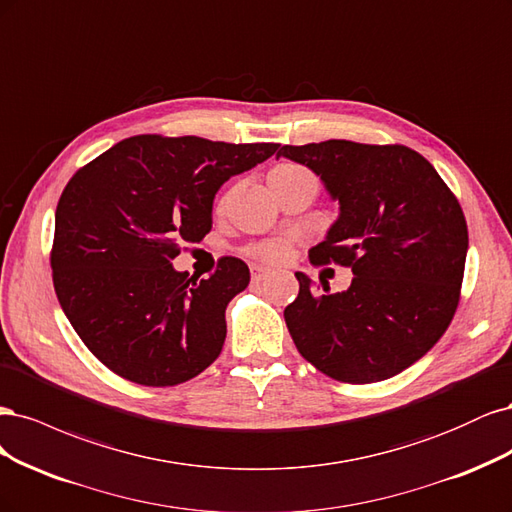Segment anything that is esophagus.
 <instances>
[{
	"label": "esophagus",
	"instance_id": "obj_1",
	"mask_svg": "<svg viewBox=\"0 0 512 512\" xmlns=\"http://www.w3.org/2000/svg\"><path fill=\"white\" fill-rule=\"evenodd\" d=\"M272 272L268 270V268H263V266H253L251 268V276H253V280H263L266 276H270Z\"/></svg>",
	"mask_w": 512,
	"mask_h": 512
}]
</instances>
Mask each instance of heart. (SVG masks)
<instances>
[{"label": "heart", "mask_w": 512, "mask_h": 512, "mask_svg": "<svg viewBox=\"0 0 512 512\" xmlns=\"http://www.w3.org/2000/svg\"><path fill=\"white\" fill-rule=\"evenodd\" d=\"M276 170H304L300 166H293V163H287V166H280ZM249 253L257 259H263V261H283L289 253V244L285 240H263V242H257L253 246H249Z\"/></svg>", "instance_id": "1"}]
</instances>
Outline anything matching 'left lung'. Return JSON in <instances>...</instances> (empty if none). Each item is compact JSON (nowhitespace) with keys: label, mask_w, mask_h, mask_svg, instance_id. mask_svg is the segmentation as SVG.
Listing matches in <instances>:
<instances>
[{"label":"left lung","mask_w":512,"mask_h":512,"mask_svg":"<svg viewBox=\"0 0 512 512\" xmlns=\"http://www.w3.org/2000/svg\"><path fill=\"white\" fill-rule=\"evenodd\" d=\"M310 168L340 214L310 261L353 270L342 293H300L287 308L289 334L304 359L344 383H376L421 359L447 332L459 304L468 225L434 166L402 144L327 140L280 146Z\"/></svg>","instance_id":"left-lung-1"}]
</instances>
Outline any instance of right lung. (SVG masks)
Returning a JSON list of instances; mask_svg holds the SVG:
<instances>
[{"instance_id":"obj_1","label":"right lung","mask_w":512,"mask_h":512,"mask_svg":"<svg viewBox=\"0 0 512 512\" xmlns=\"http://www.w3.org/2000/svg\"><path fill=\"white\" fill-rule=\"evenodd\" d=\"M278 144L134 136L65 185L51 253L59 304L87 349L131 383L172 387L219 357L225 308L251 280L223 257L210 278L178 272L180 242L212 227L214 195Z\"/></svg>"}]
</instances>
